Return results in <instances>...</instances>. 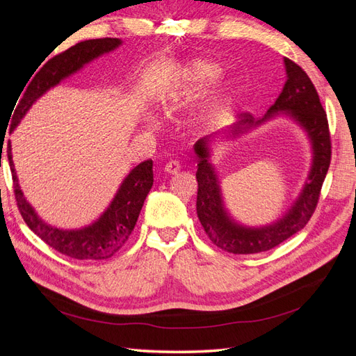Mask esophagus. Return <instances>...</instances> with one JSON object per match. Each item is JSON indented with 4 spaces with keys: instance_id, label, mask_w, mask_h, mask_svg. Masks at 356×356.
<instances>
[{
    "instance_id": "obj_1",
    "label": "esophagus",
    "mask_w": 356,
    "mask_h": 356,
    "mask_svg": "<svg viewBox=\"0 0 356 356\" xmlns=\"http://www.w3.org/2000/svg\"><path fill=\"white\" fill-rule=\"evenodd\" d=\"M179 169H181V165H179V161H177V160H170L169 163L165 165V172H166V174H170V175L177 174Z\"/></svg>"
}]
</instances>
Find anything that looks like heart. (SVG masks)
Segmentation results:
<instances>
[{"label": "heart", "mask_w": 356, "mask_h": 356, "mask_svg": "<svg viewBox=\"0 0 356 356\" xmlns=\"http://www.w3.org/2000/svg\"><path fill=\"white\" fill-rule=\"evenodd\" d=\"M221 65L207 59H191L182 65L172 75L168 83L166 92L170 96H187L207 88L220 77ZM230 92V83H222L215 89L207 101L208 106L217 105Z\"/></svg>", "instance_id": "b5f03b06"}]
</instances>
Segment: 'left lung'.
<instances>
[{"label": "left lung", "instance_id": "8db88e82", "mask_svg": "<svg viewBox=\"0 0 356 356\" xmlns=\"http://www.w3.org/2000/svg\"><path fill=\"white\" fill-rule=\"evenodd\" d=\"M286 81L276 102L267 114L257 120L245 113L241 120L229 129L230 136H239L250 129L267 122L277 114H286L296 120L309 135L314 161L307 182L298 199L282 218L264 227H245L232 220L224 208L221 187L209 161L211 136L202 138L195 144L197 154V217L213 245L232 254H257L268 251L300 232L314 215L319 200L321 188L331 161V138L327 114L322 108L318 92L309 75L296 62L285 58Z\"/></svg>", "mask_w": 356, "mask_h": 356}]
</instances>
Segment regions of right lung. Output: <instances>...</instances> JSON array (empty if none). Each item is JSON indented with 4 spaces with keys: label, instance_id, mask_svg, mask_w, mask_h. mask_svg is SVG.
Masks as SVG:
<instances>
[{
    "label": "right lung",
    "instance_id": "1",
    "mask_svg": "<svg viewBox=\"0 0 356 356\" xmlns=\"http://www.w3.org/2000/svg\"><path fill=\"white\" fill-rule=\"evenodd\" d=\"M120 44L122 40L118 38L86 40L53 56L40 70L37 67L38 74L34 76L32 72L29 75L25 83L27 88L24 86L22 92H20L22 95H19L16 99L18 105L15 104L16 109L13 106L15 111H12L10 131H15V127L22 120L32 104L47 90L55 88L71 74L81 70L86 63L92 62L104 53L117 49ZM7 157L13 177L15 197L24 221L41 241H44L53 250L75 258V260H106L120 250L134 232L144 200L153 187V160H145L129 172L110 207L98 220L88 227L62 230L42 221L34 208L26 202L17 181L10 141L7 145Z\"/></svg>",
    "mask_w": 356,
    "mask_h": 356
}]
</instances>
